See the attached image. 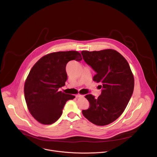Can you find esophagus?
Instances as JSON below:
<instances>
[{
	"mask_svg": "<svg viewBox=\"0 0 157 157\" xmlns=\"http://www.w3.org/2000/svg\"><path fill=\"white\" fill-rule=\"evenodd\" d=\"M76 98H84V96L83 95H81V94H78L76 95Z\"/></svg>",
	"mask_w": 157,
	"mask_h": 157,
	"instance_id": "esophagus-1",
	"label": "esophagus"
}]
</instances>
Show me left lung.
Wrapping results in <instances>:
<instances>
[{"label":"left lung","instance_id":"8db88e82","mask_svg":"<svg viewBox=\"0 0 157 157\" xmlns=\"http://www.w3.org/2000/svg\"><path fill=\"white\" fill-rule=\"evenodd\" d=\"M85 62L96 72L93 81L101 84V94L96 99L92 94L85 98L89 107L82 110L83 116L96 125H106L123 113L134 88V78L125 58L113 49L82 51Z\"/></svg>","mask_w":157,"mask_h":157}]
</instances>
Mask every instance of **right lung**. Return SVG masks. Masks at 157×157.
I'll return each mask as SVG.
<instances>
[{"instance_id": "obj_1", "label": "right lung", "mask_w": 157, "mask_h": 157, "mask_svg": "<svg viewBox=\"0 0 157 157\" xmlns=\"http://www.w3.org/2000/svg\"><path fill=\"white\" fill-rule=\"evenodd\" d=\"M74 59H82L78 52H53L41 57L31 69L25 82L24 94L30 113L38 122H55L66 101L75 98L59 90L68 78L66 64Z\"/></svg>"}]
</instances>
